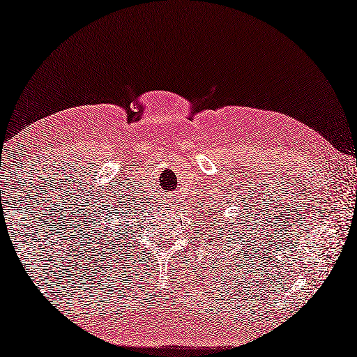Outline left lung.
<instances>
[{
  "label": "left lung",
  "instance_id": "left-lung-1",
  "mask_svg": "<svg viewBox=\"0 0 357 357\" xmlns=\"http://www.w3.org/2000/svg\"><path fill=\"white\" fill-rule=\"evenodd\" d=\"M213 220H216V218H213ZM208 238H212V234H208ZM215 238V236H213ZM211 242H212V239H211Z\"/></svg>",
  "mask_w": 357,
  "mask_h": 357
}]
</instances>
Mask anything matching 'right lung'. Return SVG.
<instances>
[{
    "instance_id": "obj_1",
    "label": "right lung",
    "mask_w": 357,
    "mask_h": 357,
    "mask_svg": "<svg viewBox=\"0 0 357 357\" xmlns=\"http://www.w3.org/2000/svg\"><path fill=\"white\" fill-rule=\"evenodd\" d=\"M130 212H132V208H127L126 212H123V211H119V212H118V211H116V212H115V215L118 216V220H121V218H124V216H126V218H127V216H128V213H130Z\"/></svg>"
}]
</instances>
